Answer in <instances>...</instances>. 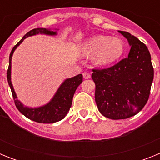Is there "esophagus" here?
<instances>
[{
    "instance_id": "esophagus-1",
    "label": "esophagus",
    "mask_w": 160,
    "mask_h": 160,
    "mask_svg": "<svg viewBox=\"0 0 160 160\" xmlns=\"http://www.w3.org/2000/svg\"><path fill=\"white\" fill-rule=\"evenodd\" d=\"M82 75L85 79H88L90 78V73H88V72H84V73H82Z\"/></svg>"
}]
</instances>
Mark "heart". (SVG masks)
<instances>
[{
    "label": "heart",
    "mask_w": 160,
    "mask_h": 160,
    "mask_svg": "<svg viewBox=\"0 0 160 160\" xmlns=\"http://www.w3.org/2000/svg\"><path fill=\"white\" fill-rule=\"evenodd\" d=\"M82 49L87 54L95 53L93 59L96 65L107 66L114 62L122 56L124 45L119 38L98 35L89 39Z\"/></svg>",
    "instance_id": "heart-1"
}]
</instances>
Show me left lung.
<instances>
[{"mask_svg": "<svg viewBox=\"0 0 160 160\" xmlns=\"http://www.w3.org/2000/svg\"><path fill=\"white\" fill-rule=\"evenodd\" d=\"M131 46L128 57L105 69H93L95 102L102 115L125 119L146 105L154 78L151 54L145 44L125 31H118Z\"/></svg>", "mask_w": 160, "mask_h": 160, "instance_id": "left-lung-1", "label": "left lung"}]
</instances>
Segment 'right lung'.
I'll return each instance as SVG.
<instances>
[{
	"label": "right lung",
	"instance_id": "1",
	"mask_svg": "<svg viewBox=\"0 0 160 160\" xmlns=\"http://www.w3.org/2000/svg\"><path fill=\"white\" fill-rule=\"evenodd\" d=\"M42 33V34L55 35L57 32L49 30L44 28H37L28 32L22 39L17 44L16 46L12 48L9 55V65H8V70H7V80L8 85L10 87L12 91V98L14 99V102L18 111L24 114L26 118L30 120L35 121L40 123H53V122H58L60 120L65 118L68 111H70V108L72 105V100H73V94L75 93L76 89L79 85L82 82V74H78L77 76L68 78L65 80L64 82L61 85L55 95L51 99V101L47 103L43 107H38V108H29L22 104L19 100L17 98L16 93L14 91L11 82V60L14 50L28 37L32 35Z\"/></svg>",
	"mask_w": 160,
	"mask_h": 160
}]
</instances>
